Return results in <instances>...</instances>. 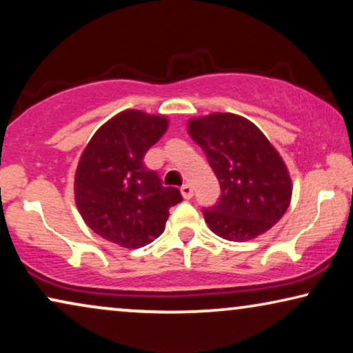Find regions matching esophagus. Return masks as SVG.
<instances>
[{
  "mask_svg": "<svg viewBox=\"0 0 353 353\" xmlns=\"http://www.w3.org/2000/svg\"><path fill=\"white\" fill-rule=\"evenodd\" d=\"M180 191H181V196L185 197V199H191L192 197V188L190 185H183Z\"/></svg>",
  "mask_w": 353,
  "mask_h": 353,
  "instance_id": "obj_1",
  "label": "esophagus"
}]
</instances>
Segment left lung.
<instances>
[{
  "mask_svg": "<svg viewBox=\"0 0 353 353\" xmlns=\"http://www.w3.org/2000/svg\"><path fill=\"white\" fill-rule=\"evenodd\" d=\"M188 133L205 152L220 183V199L202 209L220 238L249 241L278 223L288 210L292 181L286 163L248 119L215 112L188 122Z\"/></svg>",
  "mask_w": 353,
  "mask_h": 353,
  "instance_id": "1",
  "label": "left lung"
}]
</instances>
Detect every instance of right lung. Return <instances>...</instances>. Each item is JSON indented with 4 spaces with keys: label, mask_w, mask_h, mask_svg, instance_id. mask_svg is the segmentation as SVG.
Returning <instances> with one entry per match:
<instances>
[{
    "label": "right lung",
    "mask_w": 353,
    "mask_h": 353,
    "mask_svg": "<svg viewBox=\"0 0 353 353\" xmlns=\"http://www.w3.org/2000/svg\"><path fill=\"white\" fill-rule=\"evenodd\" d=\"M168 120L123 110L90 139L75 172V204L85 223L110 243L143 248L165 230L168 209L183 201L144 165L148 149L167 132Z\"/></svg>",
    "instance_id": "add662e5"
}]
</instances>
